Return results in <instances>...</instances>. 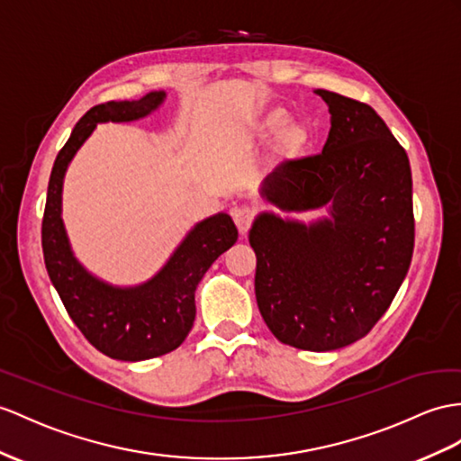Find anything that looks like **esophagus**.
I'll use <instances>...</instances> for the list:
<instances>
[{
  "instance_id": "34e87169",
  "label": "esophagus",
  "mask_w": 461,
  "mask_h": 461,
  "mask_svg": "<svg viewBox=\"0 0 461 461\" xmlns=\"http://www.w3.org/2000/svg\"><path fill=\"white\" fill-rule=\"evenodd\" d=\"M232 219H234V222H237L239 230L244 234L246 230L252 227V222H254V209L249 207V205L234 207L232 209Z\"/></svg>"
}]
</instances>
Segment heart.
Here are the masks:
<instances>
[{
  "instance_id": "obj_1",
  "label": "heart",
  "mask_w": 461,
  "mask_h": 461,
  "mask_svg": "<svg viewBox=\"0 0 461 461\" xmlns=\"http://www.w3.org/2000/svg\"><path fill=\"white\" fill-rule=\"evenodd\" d=\"M289 121L291 119L285 111H274V113L264 121L262 129L267 134H282L284 144L289 146V149L297 150L299 146H303V142H305V132H303V129L297 125H289Z\"/></svg>"
}]
</instances>
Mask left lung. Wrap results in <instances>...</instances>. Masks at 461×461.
<instances>
[{
    "label": "left lung",
    "mask_w": 461,
    "mask_h": 461,
    "mask_svg": "<svg viewBox=\"0 0 461 461\" xmlns=\"http://www.w3.org/2000/svg\"><path fill=\"white\" fill-rule=\"evenodd\" d=\"M330 111L321 154L276 166L262 192L285 212L330 205L311 227L256 219V301L279 342L311 352L364 339L405 279L414 249L409 156L362 101L317 89Z\"/></svg>",
    "instance_id": "obj_1"
}]
</instances>
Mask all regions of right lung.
I'll use <instances>...</instances> for the list:
<instances>
[{
	"mask_svg": "<svg viewBox=\"0 0 461 461\" xmlns=\"http://www.w3.org/2000/svg\"><path fill=\"white\" fill-rule=\"evenodd\" d=\"M164 95V92H152L139 101H107L89 109L56 156L42 215L44 266L66 311L89 344L122 362L164 356L185 340L195 321L197 284L211 264L239 239L227 212L209 217L187 234L158 276L131 289L99 282L72 256L60 219L62 179L72 156L97 122L140 119L158 107Z\"/></svg>",
	"mask_w": 461,
	"mask_h": 461,
	"instance_id": "right-lung-1",
	"label": "right lung"
}]
</instances>
